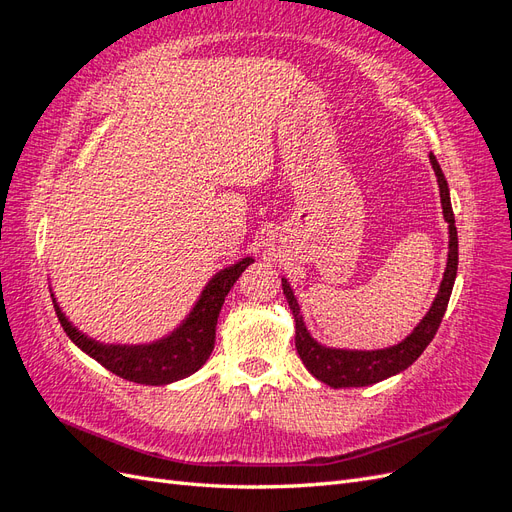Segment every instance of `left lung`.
Instances as JSON below:
<instances>
[{"mask_svg": "<svg viewBox=\"0 0 512 512\" xmlns=\"http://www.w3.org/2000/svg\"><path fill=\"white\" fill-rule=\"evenodd\" d=\"M429 162L433 166V173L438 177L442 213H444V220L448 222V260H446L444 277H442L436 299H433L425 318L416 324L414 331L404 339V342H399L391 348H382V350H344V348H327L318 344L305 327L301 307L297 303V297H294L288 280L282 277V288L286 294V301L290 305V312L294 316V346H297V352L309 374L318 378L320 382L333 386V389L369 386L399 374V371L408 369L418 356L423 354L433 335L438 333V327L444 318L446 305H448V299H451L453 284L457 277L459 241H457L455 215L451 207V194H448V183L433 153H429Z\"/></svg>", "mask_w": 512, "mask_h": 512, "instance_id": "obj_1", "label": "left lung"}]
</instances>
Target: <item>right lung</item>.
I'll use <instances>...</instances> for the list:
<instances>
[{
    "label": "right lung",
    "mask_w": 512,
    "mask_h": 512,
    "mask_svg": "<svg viewBox=\"0 0 512 512\" xmlns=\"http://www.w3.org/2000/svg\"><path fill=\"white\" fill-rule=\"evenodd\" d=\"M254 262L252 256L241 258L237 265L226 267L215 273L205 290L200 292L196 305L179 327L151 344H102L81 333L61 312V307L53 297L55 314L64 327L66 335L91 359L98 361L115 376L136 384H170L181 378L192 376L203 367L215 346V324H218L220 309L226 294L235 286L239 275Z\"/></svg>",
    "instance_id": "add662e5"
}]
</instances>
